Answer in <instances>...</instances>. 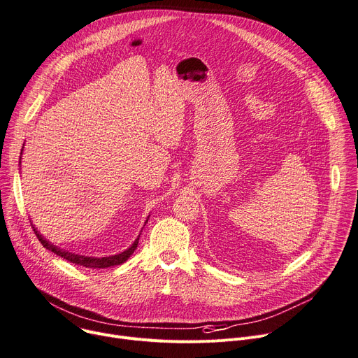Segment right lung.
Segmentation results:
<instances>
[{
	"label": "right lung",
	"mask_w": 358,
	"mask_h": 358,
	"mask_svg": "<svg viewBox=\"0 0 358 358\" xmlns=\"http://www.w3.org/2000/svg\"><path fill=\"white\" fill-rule=\"evenodd\" d=\"M24 148V147H22ZM148 222V220H147ZM145 222V223H147ZM33 226V223H31ZM33 230L37 236V239L40 241V243L43 245V248L52 250L53 253H56L57 256L66 259L67 262H71V264H76V265H80V266H85V268H92V269H103V268H110V266H115V265H121L124 264V262L128 260V257L135 252V249L138 248V241H139V236L135 239V242L131 245V248H128L127 250L117 253V255H113V256H106V257H90V256H80V255H75V253H70L67 250H63L55 245H52L49 241L45 239V237H43L37 229L33 226Z\"/></svg>",
	"instance_id": "1"
}]
</instances>
